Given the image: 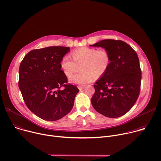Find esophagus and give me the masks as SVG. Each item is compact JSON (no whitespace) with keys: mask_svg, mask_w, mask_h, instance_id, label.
<instances>
[{"mask_svg":"<svg viewBox=\"0 0 161 161\" xmlns=\"http://www.w3.org/2000/svg\"><path fill=\"white\" fill-rule=\"evenodd\" d=\"M85 85H78V89L80 90H83L84 88H85Z\"/></svg>","mask_w":161,"mask_h":161,"instance_id":"esophagus-1","label":"esophagus"}]
</instances>
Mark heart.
Returning <instances> with one entry per match:
<instances>
[{
    "instance_id": "heart-1",
    "label": "heart",
    "mask_w": 161,
    "mask_h": 161,
    "mask_svg": "<svg viewBox=\"0 0 161 161\" xmlns=\"http://www.w3.org/2000/svg\"><path fill=\"white\" fill-rule=\"evenodd\" d=\"M73 60L70 56H64L60 67L64 74L69 77L77 69V65L80 66L81 72L70 77L71 83L83 85L91 82L94 77L99 78L108 70L111 64V55L105 50H97L94 48L82 47L73 51L71 53Z\"/></svg>"
}]
</instances>
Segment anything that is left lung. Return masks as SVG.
Returning a JSON list of instances; mask_svg holds the SVG:
<instances>
[{
  "label": "left lung",
  "instance_id": "obj_1",
  "mask_svg": "<svg viewBox=\"0 0 161 161\" xmlns=\"http://www.w3.org/2000/svg\"><path fill=\"white\" fill-rule=\"evenodd\" d=\"M90 47L104 48L111 58L108 70L94 85L92 104L105 117H120L132 108L140 94L142 71L138 57L120 40H102Z\"/></svg>",
  "mask_w": 161,
  "mask_h": 161
}]
</instances>
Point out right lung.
Returning <instances> with one entry per match:
<instances>
[{
  "label": "right lung",
  "instance_id": "right-lung-1",
  "mask_svg": "<svg viewBox=\"0 0 161 161\" xmlns=\"http://www.w3.org/2000/svg\"><path fill=\"white\" fill-rule=\"evenodd\" d=\"M70 48L50 47L33 50L21 61L18 86L28 108L42 120L55 121L69 113L78 88L67 84L60 67ZM64 88L61 90L60 88Z\"/></svg>",
  "mask_w": 161,
  "mask_h": 161
}]
</instances>
